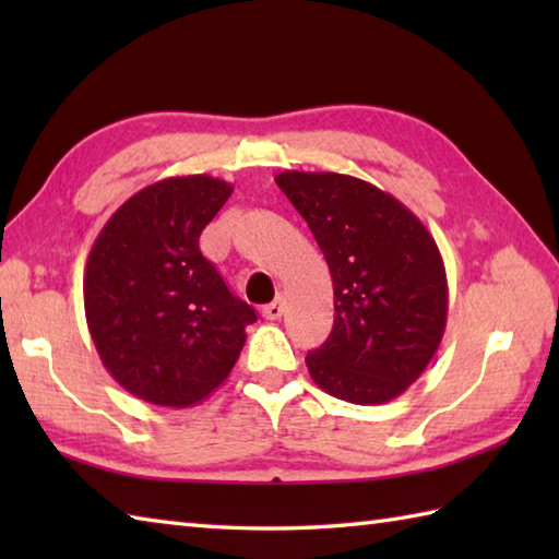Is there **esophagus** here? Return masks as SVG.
Instances as JSON below:
<instances>
[{
    "label": "esophagus",
    "mask_w": 559,
    "mask_h": 559,
    "mask_svg": "<svg viewBox=\"0 0 559 559\" xmlns=\"http://www.w3.org/2000/svg\"><path fill=\"white\" fill-rule=\"evenodd\" d=\"M261 314H264L266 319H281V314H283V302L281 300H273V302H269L264 310H261Z\"/></svg>",
    "instance_id": "1"
}]
</instances>
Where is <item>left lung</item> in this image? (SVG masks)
I'll return each instance as SVG.
<instances>
[{
	"instance_id": "8db88e82",
	"label": "left lung",
	"mask_w": 559,
	"mask_h": 559,
	"mask_svg": "<svg viewBox=\"0 0 559 559\" xmlns=\"http://www.w3.org/2000/svg\"><path fill=\"white\" fill-rule=\"evenodd\" d=\"M276 185L310 225L334 281V329L305 358L314 384L360 406L401 396L447 326L435 237L399 199L358 177L283 170Z\"/></svg>"
}]
</instances>
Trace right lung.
Listing matches in <instances>:
<instances>
[{"label": "right lung", "instance_id": "add662e5", "mask_svg": "<svg viewBox=\"0 0 559 559\" xmlns=\"http://www.w3.org/2000/svg\"><path fill=\"white\" fill-rule=\"evenodd\" d=\"M233 194L209 175L168 177L103 225L83 273V307L115 382L146 403L187 408L228 379L257 312L201 254L199 235Z\"/></svg>", "mask_w": 559, "mask_h": 559}]
</instances>
